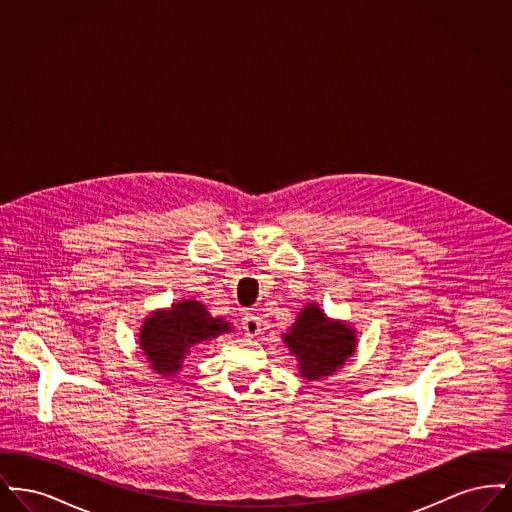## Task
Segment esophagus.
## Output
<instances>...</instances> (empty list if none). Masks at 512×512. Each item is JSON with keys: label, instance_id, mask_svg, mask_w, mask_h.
Masks as SVG:
<instances>
[{"label": "esophagus", "instance_id": "esophagus-1", "mask_svg": "<svg viewBox=\"0 0 512 512\" xmlns=\"http://www.w3.org/2000/svg\"><path fill=\"white\" fill-rule=\"evenodd\" d=\"M242 326H244V332L247 336H257L263 330V320L259 315H245L242 318Z\"/></svg>", "mask_w": 512, "mask_h": 512}]
</instances>
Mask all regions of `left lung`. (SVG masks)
<instances>
[{
	"label": "left lung",
	"instance_id": "left-lung-1",
	"mask_svg": "<svg viewBox=\"0 0 512 512\" xmlns=\"http://www.w3.org/2000/svg\"><path fill=\"white\" fill-rule=\"evenodd\" d=\"M284 340L307 380L334 374L355 351V332L340 322H330L317 305H307L301 311Z\"/></svg>",
	"mask_w": 512,
	"mask_h": 512
}]
</instances>
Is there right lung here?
Returning a JSON list of instances; mask_svg holds the SVG:
<instances>
[{
  "label": "right lung",
  "instance_id": "add662e5",
  "mask_svg": "<svg viewBox=\"0 0 512 512\" xmlns=\"http://www.w3.org/2000/svg\"><path fill=\"white\" fill-rule=\"evenodd\" d=\"M230 330V324L222 318L211 317L205 305L186 299L172 305L171 311H159L146 318L140 332V345L153 370L169 376L182 368L194 343L217 338Z\"/></svg>",
  "mask_w": 512,
  "mask_h": 512
}]
</instances>
